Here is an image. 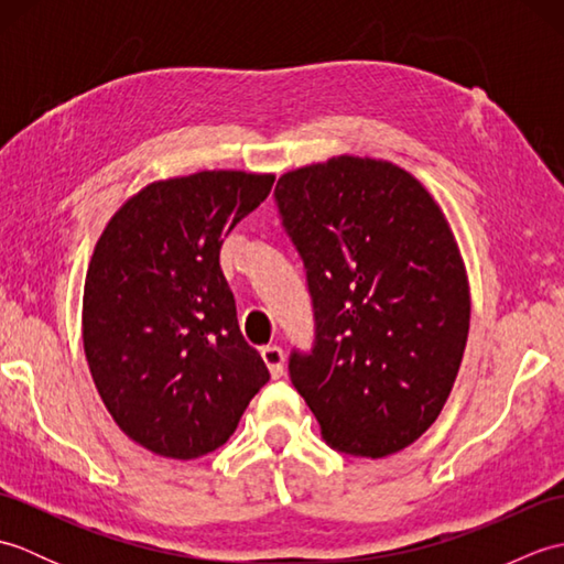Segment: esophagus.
<instances>
[{"instance_id":"obj_1","label":"esophagus","mask_w":564,"mask_h":564,"mask_svg":"<svg viewBox=\"0 0 564 564\" xmlns=\"http://www.w3.org/2000/svg\"><path fill=\"white\" fill-rule=\"evenodd\" d=\"M261 358L263 364H267L271 378H281L283 376V364H285V356L279 349V346H263L261 349Z\"/></svg>"}]
</instances>
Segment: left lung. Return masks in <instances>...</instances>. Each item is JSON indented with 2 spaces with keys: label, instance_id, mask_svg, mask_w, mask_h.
I'll return each mask as SVG.
<instances>
[{
  "label": "left lung",
  "instance_id": "1",
  "mask_svg": "<svg viewBox=\"0 0 564 564\" xmlns=\"http://www.w3.org/2000/svg\"><path fill=\"white\" fill-rule=\"evenodd\" d=\"M301 254L315 346L291 380L322 438L386 458L436 422L470 329V289L446 215L402 166L341 154L275 184Z\"/></svg>",
  "mask_w": 564,
  "mask_h": 564
}]
</instances>
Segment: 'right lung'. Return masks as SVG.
<instances>
[{"label":"right lung","instance_id":"right-lung-1","mask_svg":"<svg viewBox=\"0 0 564 564\" xmlns=\"http://www.w3.org/2000/svg\"><path fill=\"white\" fill-rule=\"evenodd\" d=\"M273 178L215 170L148 184L94 247L82 301L94 386L123 434L164 458L220 448L269 380L239 332L220 247Z\"/></svg>","mask_w":564,"mask_h":564}]
</instances>
